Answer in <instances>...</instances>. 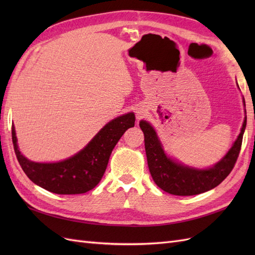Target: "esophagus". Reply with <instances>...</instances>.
Returning <instances> with one entry per match:
<instances>
[{"label": "esophagus", "mask_w": 255, "mask_h": 255, "mask_svg": "<svg viewBox=\"0 0 255 255\" xmlns=\"http://www.w3.org/2000/svg\"><path fill=\"white\" fill-rule=\"evenodd\" d=\"M139 116H140V114H138V117H139Z\"/></svg>", "instance_id": "34e87169"}]
</instances>
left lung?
<instances>
[{"instance_id":"obj_1","label":"left lung","mask_w":255,"mask_h":255,"mask_svg":"<svg viewBox=\"0 0 255 255\" xmlns=\"http://www.w3.org/2000/svg\"><path fill=\"white\" fill-rule=\"evenodd\" d=\"M245 103V100H244ZM247 125L245 118L242 132L232 148L219 163L205 170H197L182 166L166 156L157 139L155 130L148 122L140 121L144 135V148L149 170L153 181L159 188L174 196H194L211 190L226 179L233 170L242 149L243 136Z\"/></svg>"}]
</instances>
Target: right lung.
Wrapping results in <instances>:
<instances>
[{"label":"right lung","instance_id":"add662e5","mask_svg":"<svg viewBox=\"0 0 255 255\" xmlns=\"http://www.w3.org/2000/svg\"><path fill=\"white\" fill-rule=\"evenodd\" d=\"M134 125L133 113L120 116L107 123L81 152L52 164L34 163L23 156L18 149L13 127L11 137L17 159L30 181L54 194L78 195L95 188L101 181L115 145Z\"/></svg>","mask_w":255,"mask_h":255}]
</instances>
